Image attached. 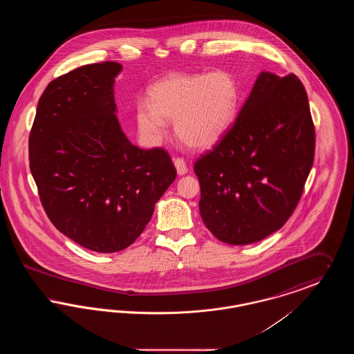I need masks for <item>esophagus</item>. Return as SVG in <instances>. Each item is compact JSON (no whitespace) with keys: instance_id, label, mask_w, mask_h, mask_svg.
I'll use <instances>...</instances> for the list:
<instances>
[{"instance_id":"34e87169","label":"esophagus","mask_w":354,"mask_h":354,"mask_svg":"<svg viewBox=\"0 0 354 354\" xmlns=\"http://www.w3.org/2000/svg\"><path fill=\"white\" fill-rule=\"evenodd\" d=\"M174 165H175V167H176V171H178L179 175H185V174L188 172V167H187L183 158H175V159H174Z\"/></svg>"}]
</instances>
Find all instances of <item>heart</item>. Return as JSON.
<instances>
[{"label":"heart","mask_w":354,"mask_h":354,"mask_svg":"<svg viewBox=\"0 0 354 354\" xmlns=\"http://www.w3.org/2000/svg\"><path fill=\"white\" fill-rule=\"evenodd\" d=\"M149 101L135 106V122L147 145H158L167 133V120L185 146H214L235 120L241 90L228 71L174 73L153 84Z\"/></svg>","instance_id":"obj_1"}]
</instances>
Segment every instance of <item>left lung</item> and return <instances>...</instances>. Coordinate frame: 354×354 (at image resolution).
Returning <instances> with one entry per match:
<instances>
[{
	"mask_svg": "<svg viewBox=\"0 0 354 354\" xmlns=\"http://www.w3.org/2000/svg\"><path fill=\"white\" fill-rule=\"evenodd\" d=\"M315 143L301 81L263 71L232 127L194 165L211 234L244 245L280 230L300 202Z\"/></svg>",
	"mask_w": 354,
	"mask_h": 354,
	"instance_id": "left-lung-1",
	"label": "left lung"
}]
</instances>
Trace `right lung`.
Masks as SVG:
<instances>
[{
	"instance_id": "right-lung-1",
	"label": "right lung",
	"mask_w": 354,
	"mask_h": 354,
	"mask_svg": "<svg viewBox=\"0 0 354 354\" xmlns=\"http://www.w3.org/2000/svg\"><path fill=\"white\" fill-rule=\"evenodd\" d=\"M118 62L74 68L41 95L29 162L54 227L95 252L131 245L176 178L169 152L130 143L115 115Z\"/></svg>"
}]
</instances>
